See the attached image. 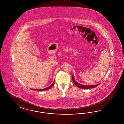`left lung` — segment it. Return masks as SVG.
<instances>
[{
	"mask_svg": "<svg viewBox=\"0 0 124 124\" xmlns=\"http://www.w3.org/2000/svg\"><path fill=\"white\" fill-rule=\"evenodd\" d=\"M72 81L73 83L77 86V87L80 88L82 89H90L92 88H94L96 87L97 86H98L100 84H97V85H83L80 84L79 83L76 82L74 79V78L72 76Z\"/></svg>",
	"mask_w": 124,
	"mask_h": 124,
	"instance_id": "obj_1",
	"label": "left lung"
}]
</instances>
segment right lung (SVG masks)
<instances>
[{"instance_id": "add662e5", "label": "right lung", "mask_w": 124, "mask_h": 124, "mask_svg": "<svg viewBox=\"0 0 124 124\" xmlns=\"http://www.w3.org/2000/svg\"><path fill=\"white\" fill-rule=\"evenodd\" d=\"M54 83H55V81L53 82V83L50 86H49V87H48L47 88H46L45 89H34V90H38V91H45V90H48V89H49L50 88H51L53 86V85H54ZM31 90H33V89H31Z\"/></svg>"}]
</instances>
